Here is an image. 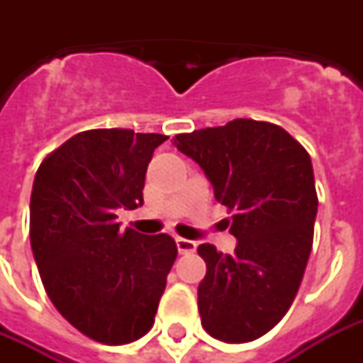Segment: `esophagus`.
<instances>
[{
	"instance_id": "1",
	"label": "esophagus",
	"mask_w": 363,
	"mask_h": 363,
	"mask_svg": "<svg viewBox=\"0 0 363 363\" xmlns=\"http://www.w3.org/2000/svg\"><path fill=\"white\" fill-rule=\"evenodd\" d=\"M175 241H177V248H179V252L181 254H190V252H194L196 248H198V242L190 241V239L177 238Z\"/></svg>"
}]
</instances>
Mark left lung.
<instances>
[{
  "label": "left lung",
  "mask_w": 363,
  "mask_h": 363,
  "mask_svg": "<svg viewBox=\"0 0 363 363\" xmlns=\"http://www.w3.org/2000/svg\"><path fill=\"white\" fill-rule=\"evenodd\" d=\"M173 145L233 211L235 252L198 247L207 264L198 288L201 324L224 343L254 341L286 315L307 267L318 209L309 154L281 125L250 118L179 133Z\"/></svg>",
  "instance_id": "8db88e82"
}]
</instances>
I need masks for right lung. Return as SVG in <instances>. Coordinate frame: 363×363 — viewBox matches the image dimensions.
<instances>
[{
  "label": "right lung",
  "instance_id": "obj_1",
  "mask_svg": "<svg viewBox=\"0 0 363 363\" xmlns=\"http://www.w3.org/2000/svg\"><path fill=\"white\" fill-rule=\"evenodd\" d=\"M167 135L133 130L77 133L43 160L30 201V241L43 286L86 337L125 345L152 328L177 245L116 222L143 205L154 148Z\"/></svg>",
  "mask_w": 363,
  "mask_h": 363
}]
</instances>
